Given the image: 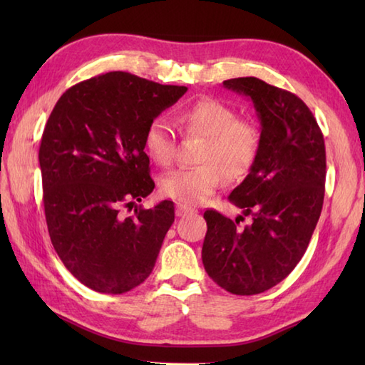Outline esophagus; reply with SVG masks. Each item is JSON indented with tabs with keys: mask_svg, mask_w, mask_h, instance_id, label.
<instances>
[{
	"mask_svg": "<svg viewBox=\"0 0 365 365\" xmlns=\"http://www.w3.org/2000/svg\"><path fill=\"white\" fill-rule=\"evenodd\" d=\"M175 213H177V216H188V215L196 213V210H195V208L188 207V205H185V204H177Z\"/></svg>",
	"mask_w": 365,
	"mask_h": 365,
	"instance_id": "34e87169",
	"label": "esophagus"
}]
</instances>
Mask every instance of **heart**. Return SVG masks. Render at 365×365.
Returning a JSON list of instances; mask_svg holds the SVG:
<instances>
[{
    "label": "heart",
    "instance_id": "b5f03b06",
    "mask_svg": "<svg viewBox=\"0 0 365 365\" xmlns=\"http://www.w3.org/2000/svg\"><path fill=\"white\" fill-rule=\"evenodd\" d=\"M187 135L204 138L196 161L199 166L177 169L160 180L165 196L183 204H200L221 187L222 175L238 182L252 169L259 157L262 133L257 123L237 118L234 108L215 98H199L178 113ZM144 150L155 165L166 168L174 160V133L169 123L157 118L144 131Z\"/></svg>",
    "mask_w": 365,
    "mask_h": 365
}]
</instances>
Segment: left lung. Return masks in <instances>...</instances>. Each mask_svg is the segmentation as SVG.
Here are the masks:
<instances>
[{
  "instance_id": "8db88e82",
  "label": "left lung",
  "mask_w": 365,
  "mask_h": 365,
  "mask_svg": "<svg viewBox=\"0 0 365 365\" xmlns=\"http://www.w3.org/2000/svg\"><path fill=\"white\" fill-rule=\"evenodd\" d=\"M222 86L250 97L262 125V145L230 202L251 216L238 227L207 210L202 263L213 281L234 294L269 290L292 273L319 222L327 178V150L314 114L299 97L254 76Z\"/></svg>"
}]
</instances>
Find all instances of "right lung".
Returning <instances> with one entry per match:
<instances>
[{"mask_svg":"<svg viewBox=\"0 0 365 365\" xmlns=\"http://www.w3.org/2000/svg\"><path fill=\"white\" fill-rule=\"evenodd\" d=\"M188 88L110 72L67 89L46 122L38 163L54 251L89 289L120 294L157 262L174 204L133 208L155 188L144 131Z\"/></svg>","mask_w":365,"mask_h":365,"instance_id":"1","label":"right lung"}]
</instances>
